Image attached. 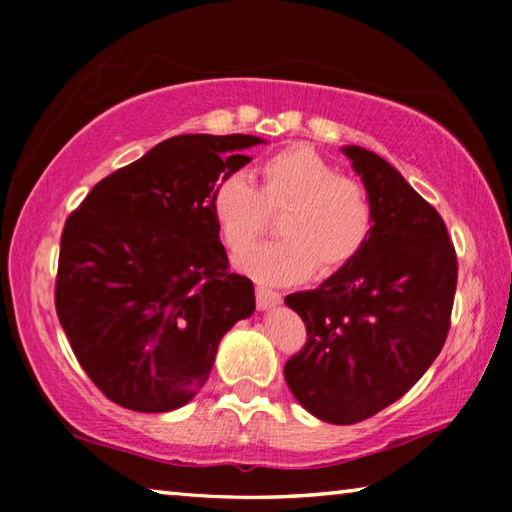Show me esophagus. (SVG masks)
<instances>
[{
  "label": "esophagus",
  "instance_id": "34e87169",
  "mask_svg": "<svg viewBox=\"0 0 512 512\" xmlns=\"http://www.w3.org/2000/svg\"><path fill=\"white\" fill-rule=\"evenodd\" d=\"M282 296L273 289H266V287H257V307L266 311V309H273L275 305H280Z\"/></svg>",
  "mask_w": 512,
  "mask_h": 512
}]
</instances>
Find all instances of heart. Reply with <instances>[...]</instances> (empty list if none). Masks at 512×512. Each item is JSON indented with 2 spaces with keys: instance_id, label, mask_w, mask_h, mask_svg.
<instances>
[{
  "instance_id": "obj_1",
  "label": "heart",
  "mask_w": 512,
  "mask_h": 512,
  "mask_svg": "<svg viewBox=\"0 0 512 512\" xmlns=\"http://www.w3.org/2000/svg\"><path fill=\"white\" fill-rule=\"evenodd\" d=\"M262 187L246 171L225 173L210 194V212L225 246L246 248L266 225L268 210L282 239L259 244L237 257L246 275L266 284L300 282L316 271L332 273L357 257L372 230V207L357 180L339 176L334 164L309 146H291L259 167Z\"/></svg>"
}]
</instances>
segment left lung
Returning <instances> with one entry per match:
<instances>
[{"instance_id":"obj_1","label":"left lung","mask_w":512,"mask_h":512,"mask_svg":"<svg viewBox=\"0 0 512 512\" xmlns=\"http://www.w3.org/2000/svg\"><path fill=\"white\" fill-rule=\"evenodd\" d=\"M341 151L366 187L372 230L318 289L284 298L307 325L284 379L318 420L354 424L400 400L443 350L458 266L445 221L393 164Z\"/></svg>"}]
</instances>
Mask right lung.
<instances>
[{"instance_id":"add662e5","label":"right lung","mask_w":512,"mask_h":512,"mask_svg":"<svg viewBox=\"0 0 512 512\" xmlns=\"http://www.w3.org/2000/svg\"><path fill=\"white\" fill-rule=\"evenodd\" d=\"M255 135H178L92 187L60 237L56 314L99 391L167 413L201 391L219 343L253 316L210 212L216 180Z\"/></svg>"}]
</instances>
